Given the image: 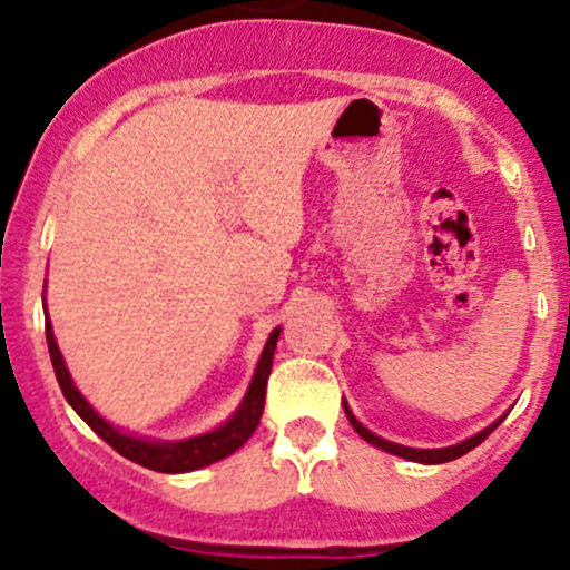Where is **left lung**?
<instances>
[{
  "label": "left lung",
  "mask_w": 570,
  "mask_h": 570,
  "mask_svg": "<svg viewBox=\"0 0 570 570\" xmlns=\"http://www.w3.org/2000/svg\"><path fill=\"white\" fill-rule=\"evenodd\" d=\"M343 410H345V415H348L351 426L356 429V434L362 436L364 442H370L372 448H377V450H385V453H391V455H399V458H407V461H415V463H448V461H455V458L466 455L469 450H474L476 444H480V442H485L488 436L493 434V431L499 429V426H501V421H503V415H501L499 421H493V423H490L488 429L476 431L474 436H469V440H463V442H458V444H450V448L421 450V448H407V444H396V442H389V440H383V436L372 434V431H370L367 426H362V423L356 421V415H353V412H351L348 402H343Z\"/></svg>",
  "instance_id": "obj_1"
}]
</instances>
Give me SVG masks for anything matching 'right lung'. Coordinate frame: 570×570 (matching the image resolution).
Returning a JSON list of instances; mask_svg holds the SVG:
<instances>
[{
    "instance_id": "right-lung-1",
    "label": "right lung",
    "mask_w": 570,
    "mask_h": 570,
    "mask_svg": "<svg viewBox=\"0 0 570 570\" xmlns=\"http://www.w3.org/2000/svg\"><path fill=\"white\" fill-rule=\"evenodd\" d=\"M278 335H281V326H276V330L271 332V337H267L265 348L259 353L257 370H254V377L252 383H248L244 399H240L238 410H235L222 426L206 431V434L187 436V440L166 442V440H149V436L128 434V431L112 426L107 417L98 415L94 404L80 394V389H77L75 381H71L67 362H63L61 351H58L53 324H50V316L45 318V337H48L50 362H53L58 385H61L63 396H67L71 410H75L104 442L112 444L117 453L126 455L128 461L139 463L144 469H153V472H163V474L195 472V469L212 466V463L233 455L238 448H244V442L254 434V429L259 426V417H263L267 375H271V367H273V353H276Z\"/></svg>"
}]
</instances>
